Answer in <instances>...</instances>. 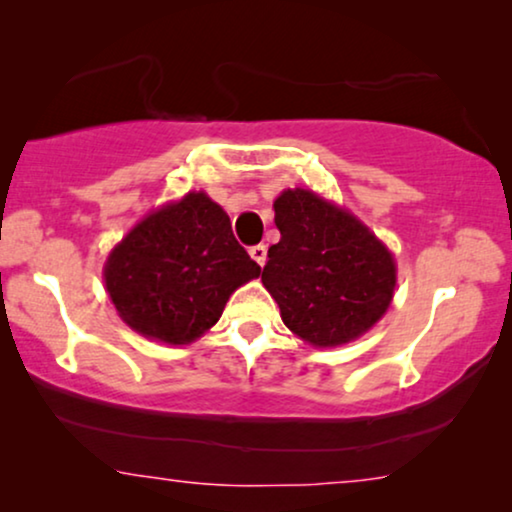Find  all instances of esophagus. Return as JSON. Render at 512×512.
Instances as JSON below:
<instances>
[{
    "instance_id": "obj_1",
    "label": "esophagus",
    "mask_w": 512,
    "mask_h": 512,
    "mask_svg": "<svg viewBox=\"0 0 512 512\" xmlns=\"http://www.w3.org/2000/svg\"><path fill=\"white\" fill-rule=\"evenodd\" d=\"M249 256L263 268L265 261H268V249H265V244H254V247H249Z\"/></svg>"
}]
</instances>
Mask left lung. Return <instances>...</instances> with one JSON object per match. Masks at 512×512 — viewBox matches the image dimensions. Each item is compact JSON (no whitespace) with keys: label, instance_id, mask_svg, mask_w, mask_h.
I'll return each mask as SVG.
<instances>
[{"label":"left lung","instance_id":"obj_1","mask_svg":"<svg viewBox=\"0 0 512 512\" xmlns=\"http://www.w3.org/2000/svg\"><path fill=\"white\" fill-rule=\"evenodd\" d=\"M275 226L282 237L261 279L289 331L314 347H338L382 319L396 263L368 226L307 188L279 195Z\"/></svg>","mask_w":512,"mask_h":512}]
</instances>
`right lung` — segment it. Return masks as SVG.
Instances as JSON below:
<instances>
[{
  "mask_svg": "<svg viewBox=\"0 0 512 512\" xmlns=\"http://www.w3.org/2000/svg\"><path fill=\"white\" fill-rule=\"evenodd\" d=\"M261 275L207 193L156 209L111 249L104 284L144 338L188 345L219 321L230 293Z\"/></svg>",
  "mask_w": 512,
  "mask_h": 512,
  "instance_id": "1",
  "label": "right lung"
}]
</instances>
